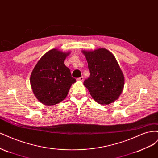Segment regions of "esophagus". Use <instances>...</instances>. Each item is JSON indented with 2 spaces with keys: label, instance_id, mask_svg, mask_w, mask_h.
Returning <instances> with one entry per match:
<instances>
[{
  "label": "esophagus",
  "instance_id": "34e87169",
  "mask_svg": "<svg viewBox=\"0 0 158 158\" xmlns=\"http://www.w3.org/2000/svg\"><path fill=\"white\" fill-rule=\"evenodd\" d=\"M77 80H78V81H80V82H82V81L84 80V77H83V76H81V77L78 78Z\"/></svg>",
  "mask_w": 158,
  "mask_h": 158
}]
</instances>
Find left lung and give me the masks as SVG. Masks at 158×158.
Instances as JSON below:
<instances>
[{
  "label": "left lung",
  "instance_id": "left-lung-1",
  "mask_svg": "<svg viewBox=\"0 0 158 158\" xmlns=\"http://www.w3.org/2000/svg\"><path fill=\"white\" fill-rule=\"evenodd\" d=\"M88 61L90 76L84 85L98 103L108 105L121 95L125 79L114 55L101 48L93 51H83Z\"/></svg>",
  "mask_w": 158,
  "mask_h": 158
}]
</instances>
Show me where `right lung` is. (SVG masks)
<instances>
[{"label":"right lung","instance_id":"obj_1","mask_svg":"<svg viewBox=\"0 0 158 158\" xmlns=\"http://www.w3.org/2000/svg\"><path fill=\"white\" fill-rule=\"evenodd\" d=\"M69 53L57 49L49 51L33 69L30 83L37 99L46 106L61 102L66 97L71 85L76 82L70 69L64 64Z\"/></svg>","mask_w":158,"mask_h":158}]
</instances>
